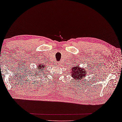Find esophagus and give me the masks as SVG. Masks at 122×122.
<instances>
[{
	"label": "esophagus",
	"instance_id": "esophagus-1",
	"mask_svg": "<svg viewBox=\"0 0 122 122\" xmlns=\"http://www.w3.org/2000/svg\"><path fill=\"white\" fill-rule=\"evenodd\" d=\"M59 65H60V64H59Z\"/></svg>",
	"mask_w": 122,
	"mask_h": 122
}]
</instances>
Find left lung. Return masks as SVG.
<instances>
[{"label": "left lung", "mask_w": 122, "mask_h": 122, "mask_svg": "<svg viewBox=\"0 0 122 122\" xmlns=\"http://www.w3.org/2000/svg\"><path fill=\"white\" fill-rule=\"evenodd\" d=\"M71 76L73 77V78L74 79V80H82L81 79L84 78V77H85L86 74H87L86 71H86V69L80 68L79 65L76 66H75L73 67V68L71 69Z\"/></svg>", "instance_id": "obj_1"}]
</instances>
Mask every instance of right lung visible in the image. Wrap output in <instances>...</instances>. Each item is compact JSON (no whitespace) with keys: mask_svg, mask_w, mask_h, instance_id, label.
<instances>
[{"mask_svg":"<svg viewBox=\"0 0 122 122\" xmlns=\"http://www.w3.org/2000/svg\"><path fill=\"white\" fill-rule=\"evenodd\" d=\"M45 67V66H43V63H39V64L37 65V73H33L34 76H37V73L38 75H39L40 74V73L41 72V71H44V69L43 70V69ZM44 73V72H43Z\"/></svg>","mask_w":122,"mask_h":122,"instance_id":"add662e5","label":"right lung"}]
</instances>
